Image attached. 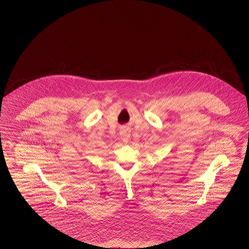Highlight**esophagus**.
Listing matches in <instances>:
<instances>
[{"label":"esophagus","instance_id":"esophagus-1","mask_svg":"<svg viewBox=\"0 0 249 249\" xmlns=\"http://www.w3.org/2000/svg\"><path fill=\"white\" fill-rule=\"evenodd\" d=\"M130 132L127 130H120V137L121 139L124 141V142H128L129 139H130Z\"/></svg>","mask_w":249,"mask_h":249}]
</instances>
